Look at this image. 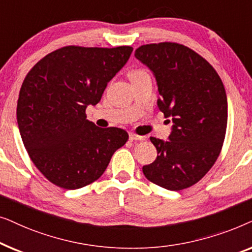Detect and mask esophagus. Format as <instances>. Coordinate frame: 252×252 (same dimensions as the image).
Wrapping results in <instances>:
<instances>
[{
  "label": "esophagus",
  "instance_id": "34e87169",
  "mask_svg": "<svg viewBox=\"0 0 252 252\" xmlns=\"http://www.w3.org/2000/svg\"><path fill=\"white\" fill-rule=\"evenodd\" d=\"M129 140L130 141H142V140H144V136L136 135V134H134V133H129Z\"/></svg>",
  "mask_w": 252,
  "mask_h": 252
}]
</instances>
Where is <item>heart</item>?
<instances>
[{
  "label": "heart",
  "instance_id": "heart-1",
  "mask_svg": "<svg viewBox=\"0 0 252 252\" xmlns=\"http://www.w3.org/2000/svg\"><path fill=\"white\" fill-rule=\"evenodd\" d=\"M144 72H142V71H133V72H130L129 73V78H132V77H136V75H140V74H143Z\"/></svg>",
  "mask_w": 252,
  "mask_h": 252
}]
</instances>
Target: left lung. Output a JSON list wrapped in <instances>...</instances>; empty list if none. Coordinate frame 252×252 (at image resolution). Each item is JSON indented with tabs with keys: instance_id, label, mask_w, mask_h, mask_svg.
Returning a JSON list of instances; mask_svg holds the SVG:
<instances>
[{
	"instance_id": "left-lung-1",
	"label": "left lung",
	"mask_w": 252,
	"mask_h": 252,
	"mask_svg": "<svg viewBox=\"0 0 252 252\" xmlns=\"http://www.w3.org/2000/svg\"><path fill=\"white\" fill-rule=\"evenodd\" d=\"M135 57L153 72L158 108L173 123L168 141L150 137L157 158L144 165L143 174L159 187L182 190L201 180L221 151L227 127L225 87L211 64L182 44H144Z\"/></svg>"
}]
</instances>
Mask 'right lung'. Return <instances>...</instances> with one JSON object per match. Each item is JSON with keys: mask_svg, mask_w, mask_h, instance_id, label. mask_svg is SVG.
Here are the masks:
<instances>
[{"mask_svg": "<svg viewBox=\"0 0 252 252\" xmlns=\"http://www.w3.org/2000/svg\"><path fill=\"white\" fill-rule=\"evenodd\" d=\"M128 46H68L34 65L19 92L17 123L29 156L50 182L85 187L101 177L112 155L128 140L126 130L99 128L86 116L132 54Z\"/></svg>", "mask_w": 252, "mask_h": 252, "instance_id": "obj_1", "label": "right lung"}]
</instances>
